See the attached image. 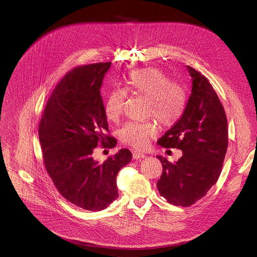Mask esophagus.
<instances>
[{
  "instance_id": "34e87169",
  "label": "esophagus",
  "mask_w": 257,
  "mask_h": 257,
  "mask_svg": "<svg viewBox=\"0 0 257 257\" xmlns=\"http://www.w3.org/2000/svg\"><path fill=\"white\" fill-rule=\"evenodd\" d=\"M132 155H133V159H135V160H138V159H143V158H145V155H144V154H142V153H139V152H137V151L133 152V153H132Z\"/></svg>"
}]
</instances>
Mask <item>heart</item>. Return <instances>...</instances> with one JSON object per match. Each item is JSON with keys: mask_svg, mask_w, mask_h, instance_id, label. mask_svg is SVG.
<instances>
[{"mask_svg": "<svg viewBox=\"0 0 257 257\" xmlns=\"http://www.w3.org/2000/svg\"><path fill=\"white\" fill-rule=\"evenodd\" d=\"M127 88L137 96L148 100V113L163 126H173L184 113L186 93L183 86L170 78L160 69L146 68L132 72ZM126 92L115 88L108 92L104 101V114L109 121H117L123 113ZM157 134L153 122H128L119 131L121 140L142 150Z\"/></svg>", "mask_w": 257, "mask_h": 257, "instance_id": "obj_1", "label": "heart"}]
</instances>
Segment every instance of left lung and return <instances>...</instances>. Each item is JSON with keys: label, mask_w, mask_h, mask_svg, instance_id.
Here are the masks:
<instances>
[{"label": "left lung", "mask_w": 257, "mask_h": 257, "mask_svg": "<svg viewBox=\"0 0 257 257\" xmlns=\"http://www.w3.org/2000/svg\"><path fill=\"white\" fill-rule=\"evenodd\" d=\"M192 89L180 120L158 140L166 149L181 150L176 162L158 156L163 174L157 183L169 203L190 206L215 184L228 149V123L224 106L208 79L187 66Z\"/></svg>", "instance_id": "obj_1"}]
</instances>
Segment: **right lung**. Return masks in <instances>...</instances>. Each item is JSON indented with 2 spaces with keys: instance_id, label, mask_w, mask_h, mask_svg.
<instances>
[{
  "instance_id": "right-lung-1",
  "label": "right lung",
  "mask_w": 257,
  "mask_h": 257,
  "mask_svg": "<svg viewBox=\"0 0 257 257\" xmlns=\"http://www.w3.org/2000/svg\"><path fill=\"white\" fill-rule=\"evenodd\" d=\"M111 62L76 67L60 80L49 97L39 125L46 170L60 194L76 206L98 211L119 197L116 178L130 163L131 152L120 150L102 164L92 158L96 146L112 149L100 95Z\"/></svg>"
}]
</instances>
